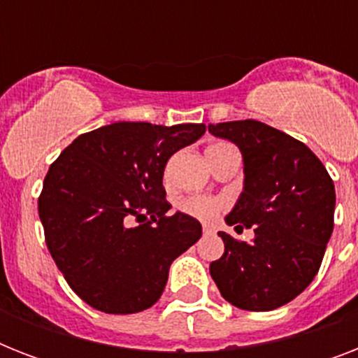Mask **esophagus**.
<instances>
[{"label":"esophagus","mask_w":358,"mask_h":358,"mask_svg":"<svg viewBox=\"0 0 358 358\" xmlns=\"http://www.w3.org/2000/svg\"><path fill=\"white\" fill-rule=\"evenodd\" d=\"M202 232H204V234H213V232H215V227H213V224H202Z\"/></svg>","instance_id":"obj_1"}]
</instances>
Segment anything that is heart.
Wrapping results in <instances>:
<instances>
[{
    "label": "heart",
    "mask_w": 358,
    "mask_h": 358,
    "mask_svg": "<svg viewBox=\"0 0 358 358\" xmlns=\"http://www.w3.org/2000/svg\"><path fill=\"white\" fill-rule=\"evenodd\" d=\"M221 208H223V202L206 195H193L178 202L180 212L189 215V217L201 219V221H210V219L217 217Z\"/></svg>",
    "instance_id": "b5f03b06"
}]
</instances>
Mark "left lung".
Wrapping results in <instances>:
<instances>
[{
  "label": "left lung",
  "instance_id": "8db88e82",
  "mask_svg": "<svg viewBox=\"0 0 358 358\" xmlns=\"http://www.w3.org/2000/svg\"><path fill=\"white\" fill-rule=\"evenodd\" d=\"M243 156V191L224 217L255 239L219 232L224 252L210 275L230 305L267 312L295 299L320 271L334 227V184L314 152L258 120L210 124Z\"/></svg>",
  "mask_w": 358,
  "mask_h": 358
}]
</instances>
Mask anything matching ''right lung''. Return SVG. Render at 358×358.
Instances as JSON below:
<instances>
[{
	"label": "right lung",
	"instance_id": "right-lung-1",
	"mask_svg": "<svg viewBox=\"0 0 358 358\" xmlns=\"http://www.w3.org/2000/svg\"><path fill=\"white\" fill-rule=\"evenodd\" d=\"M204 131L115 122L81 134L52 163L38 215L50 255L87 305L134 314L162 297L171 264L202 236L196 219L167 215L163 171Z\"/></svg>",
	"mask_w": 358,
	"mask_h": 358
}]
</instances>
